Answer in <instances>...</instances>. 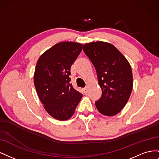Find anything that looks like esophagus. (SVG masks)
<instances>
[{"label": "esophagus", "mask_w": 159, "mask_h": 159, "mask_svg": "<svg viewBox=\"0 0 159 159\" xmlns=\"http://www.w3.org/2000/svg\"><path fill=\"white\" fill-rule=\"evenodd\" d=\"M83 91H84V93L85 94H86V93H87L88 92V88L87 87H85V88H83Z\"/></svg>", "instance_id": "34e87169"}]
</instances>
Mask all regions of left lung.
<instances>
[{"label":"left lung","instance_id":"left-lung-1","mask_svg":"<svg viewBox=\"0 0 159 159\" xmlns=\"http://www.w3.org/2000/svg\"><path fill=\"white\" fill-rule=\"evenodd\" d=\"M83 50L92 62L102 88L101 98L95 102L99 111L107 116L117 115L125 106L133 89V74L129 61L113 45L93 42Z\"/></svg>","mask_w":159,"mask_h":159}]
</instances>
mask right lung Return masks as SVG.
I'll list each match as a JSON object with an SVG mask.
<instances>
[{
	"label": "right lung",
	"mask_w": 159,
	"mask_h": 159,
	"mask_svg": "<svg viewBox=\"0 0 159 159\" xmlns=\"http://www.w3.org/2000/svg\"><path fill=\"white\" fill-rule=\"evenodd\" d=\"M82 47L77 42H60L42 54L36 66L34 83L38 97L48 114L60 121L74 115L82 98L70 78L71 66Z\"/></svg>",
	"instance_id": "add662e5"
}]
</instances>
